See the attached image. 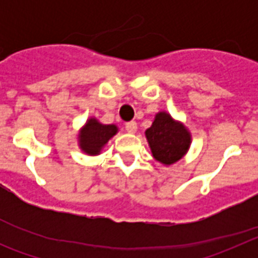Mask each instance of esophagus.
<instances>
[{"label": "esophagus", "instance_id": "obj_1", "mask_svg": "<svg viewBox=\"0 0 258 258\" xmlns=\"http://www.w3.org/2000/svg\"><path fill=\"white\" fill-rule=\"evenodd\" d=\"M125 129H126L127 133L134 134L137 132V122L136 121H129L125 125Z\"/></svg>", "mask_w": 258, "mask_h": 258}]
</instances>
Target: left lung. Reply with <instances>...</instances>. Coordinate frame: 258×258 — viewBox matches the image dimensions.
Listing matches in <instances>:
<instances>
[{
	"instance_id": "1",
	"label": "left lung",
	"mask_w": 258,
	"mask_h": 258,
	"mask_svg": "<svg viewBox=\"0 0 258 258\" xmlns=\"http://www.w3.org/2000/svg\"><path fill=\"white\" fill-rule=\"evenodd\" d=\"M145 136L155 160L165 166L181 160L192 142L188 127L166 111L155 115L154 122Z\"/></svg>"
}]
</instances>
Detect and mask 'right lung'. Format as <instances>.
<instances>
[{"label":"right lung","instance_id":"obj_1","mask_svg":"<svg viewBox=\"0 0 258 258\" xmlns=\"http://www.w3.org/2000/svg\"><path fill=\"white\" fill-rule=\"evenodd\" d=\"M118 132L117 125L103 124L97 117L92 116L86 120L77 134V145L84 154L89 156H97L102 154V150L108 141Z\"/></svg>","mask_w":258,"mask_h":258}]
</instances>
